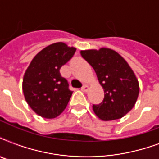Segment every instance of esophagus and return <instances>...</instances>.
<instances>
[{"label": "esophagus", "instance_id": "esophagus-1", "mask_svg": "<svg viewBox=\"0 0 159 159\" xmlns=\"http://www.w3.org/2000/svg\"><path fill=\"white\" fill-rule=\"evenodd\" d=\"M81 90H82L83 92H87V91L89 90V87H88L87 85H83L82 88H81Z\"/></svg>", "mask_w": 159, "mask_h": 159}]
</instances>
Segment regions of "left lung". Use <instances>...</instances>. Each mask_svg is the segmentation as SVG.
<instances>
[{
	"label": "left lung",
	"mask_w": 159,
	"mask_h": 159,
	"mask_svg": "<svg viewBox=\"0 0 159 159\" xmlns=\"http://www.w3.org/2000/svg\"><path fill=\"white\" fill-rule=\"evenodd\" d=\"M82 57L96 72L104 90V99L92 109L104 121L122 118L132 110L138 99L139 85L134 72L122 56L113 49L81 50Z\"/></svg>",
	"instance_id": "1"
}]
</instances>
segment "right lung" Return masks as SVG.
<instances>
[{"label":"right lung","instance_id":"1","mask_svg":"<svg viewBox=\"0 0 159 159\" xmlns=\"http://www.w3.org/2000/svg\"><path fill=\"white\" fill-rule=\"evenodd\" d=\"M76 52L62 42L52 43L34 56L23 77L25 99L37 115L46 119L58 116L67 107L72 92L59 70Z\"/></svg>","mask_w":159,"mask_h":159}]
</instances>
